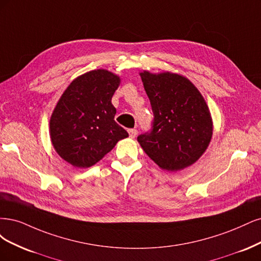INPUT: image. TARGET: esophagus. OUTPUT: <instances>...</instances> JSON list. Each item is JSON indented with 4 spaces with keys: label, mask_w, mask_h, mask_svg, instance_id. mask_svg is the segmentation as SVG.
I'll return each mask as SVG.
<instances>
[{
    "label": "esophagus",
    "mask_w": 261,
    "mask_h": 261,
    "mask_svg": "<svg viewBox=\"0 0 261 261\" xmlns=\"http://www.w3.org/2000/svg\"><path fill=\"white\" fill-rule=\"evenodd\" d=\"M128 132H129V136H130V138L131 139H134L137 137V134H138V131H137V129H129L128 130Z\"/></svg>",
    "instance_id": "1"
}]
</instances>
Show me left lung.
<instances>
[{
  "instance_id": "obj_1",
  "label": "left lung",
  "mask_w": 261,
  "mask_h": 261,
  "mask_svg": "<svg viewBox=\"0 0 261 261\" xmlns=\"http://www.w3.org/2000/svg\"><path fill=\"white\" fill-rule=\"evenodd\" d=\"M149 98L154 120L152 130L138 142L147 156L167 171L182 170L194 164L213 137V119L203 95L178 73L140 72Z\"/></svg>"
}]
</instances>
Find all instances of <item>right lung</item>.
Listing matches in <instances>:
<instances>
[{
  "label": "right lung",
  "mask_w": 261,
  "mask_h": 261,
  "mask_svg": "<svg viewBox=\"0 0 261 261\" xmlns=\"http://www.w3.org/2000/svg\"><path fill=\"white\" fill-rule=\"evenodd\" d=\"M119 85L118 75L97 69L79 75L65 90L49 119L52 144L64 161L89 168L129 137L115 121L112 97Z\"/></svg>",
  "instance_id": "1"
}]
</instances>
